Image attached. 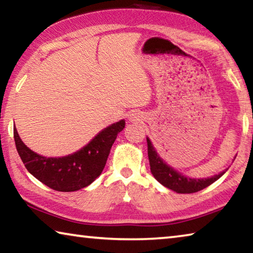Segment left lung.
<instances>
[{
	"instance_id": "left-lung-1",
	"label": "left lung",
	"mask_w": 253,
	"mask_h": 253,
	"mask_svg": "<svg viewBox=\"0 0 253 253\" xmlns=\"http://www.w3.org/2000/svg\"><path fill=\"white\" fill-rule=\"evenodd\" d=\"M147 151H148V160L149 165H151V172L158 182L165 187L169 188L177 193L190 194L199 192L203 188L208 187L214 183L216 179H219L224 172L220 173L219 175H214L209 178H188L184 175L179 174L176 170L169 168L163 162L162 158L157 155L155 149H154L151 140L147 138Z\"/></svg>"
}]
</instances>
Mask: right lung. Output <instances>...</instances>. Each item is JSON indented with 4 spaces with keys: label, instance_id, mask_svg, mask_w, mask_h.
<instances>
[{
    "label": "right lung",
    "instance_id": "1",
    "mask_svg": "<svg viewBox=\"0 0 253 253\" xmlns=\"http://www.w3.org/2000/svg\"><path fill=\"white\" fill-rule=\"evenodd\" d=\"M125 121L105 128L87 146L69 156L46 158L27 147L13 128L14 142L27 169L46 186L60 192H75L91 184L104 169L110 148Z\"/></svg>",
    "mask_w": 253,
    "mask_h": 253
}]
</instances>
